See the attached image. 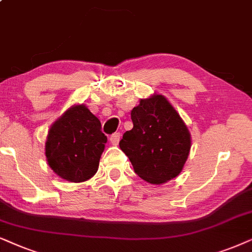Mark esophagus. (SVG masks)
<instances>
[{"label":"esophagus","mask_w":252,"mask_h":252,"mask_svg":"<svg viewBox=\"0 0 252 252\" xmlns=\"http://www.w3.org/2000/svg\"><path fill=\"white\" fill-rule=\"evenodd\" d=\"M121 132H114L112 136H110V143L113 144V145H117V144H119V142H120V139H121Z\"/></svg>","instance_id":"obj_1"}]
</instances>
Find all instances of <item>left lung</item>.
Listing matches in <instances>:
<instances>
[{
  "label": "left lung",
  "instance_id": "obj_1",
  "mask_svg": "<svg viewBox=\"0 0 252 252\" xmlns=\"http://www.w3.org/2000/svg\"><path fill=\"white\" fill-rule=\"evenodd\" d=\"M133 128L124 132L120 147L140 179L161 184L176 177L189 156V130L165 96L142 99L131 110Z\"/></svg>",
  "mask_w": 252,
  "mask_h": 252
}]
</instances>
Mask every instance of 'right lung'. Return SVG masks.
Here are the masks:
<instances>
[{
    "mask_svg": "<svg viewBox=\"0 0 252 252\" xmlns=\"http://www.w3.org/2000/svg\"><path fill=\"white\" fill-rule=\"evenodd\" d=\"M107 137L101 123L84 105L66 110L49 129L46 142L48 165L60 177L84 182L96 173Z\"/></svg>",
    "mask_w": 252,
    "mask_h": 252,
    "instance_id": "add662e5",
    "label": "right lung"
}]
</instances>
